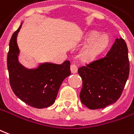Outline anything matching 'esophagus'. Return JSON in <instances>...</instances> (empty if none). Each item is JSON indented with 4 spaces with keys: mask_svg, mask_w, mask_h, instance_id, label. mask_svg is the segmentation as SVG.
Returning <instances> with one entry per match:
<instances>
[{
    "mask_svg": "<svg viewBox=\"0 0 134 134\" xmlns=\"http://www.w3.org/2000/svg\"><path fill=\"white\" fill-rule=\"evenodd\" d=\"M70 70H71V72L75 74V73L77 72V67L76 66L75 64H71L70 66Z\"/></svg>",
    "mask_w": 134,
    "mask_h": 134,
    "instance_id": "obj_1",
    "label": "esophagus"
}]
</instances>
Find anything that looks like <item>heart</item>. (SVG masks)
Wrapping results in <instances>:
<instances>
[{"label": "heart", "mask_w": 134, "mask_h": 134, "mask_svg": "<svg viewBox=\"0 0 134 134\" xmlns=\"http://www.w3.org/2000/svg\"><path fill=\"white\" fill-rule=\"evenodd\" d=\"M81 42L85 44L80 54V58L84 62H90L103 54L110 44L108 34H101L98 31H90L85 34Z\"/></svg>", "instance_id": "1"}]
</instances>
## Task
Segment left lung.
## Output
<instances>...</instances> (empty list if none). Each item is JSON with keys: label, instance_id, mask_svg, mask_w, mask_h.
I'll list each match as a JSON object with an SVG mask.
<instances>
[{"label": "left lung", "instance_id": "8db88e82", "mask_svg": "<svg viewBox=\"0 0 134 134\" xmlns=\"http://www.w3.org/2000/svg\"><path fill=\"white\" fill-rule=\"evenodd\" d=\"M129 70L126 43L122 38H116L105 57L78 69L82 79V103L95 110L115 103L124 90Z\"/></svg>", "mask_w": 134, "mask_h": 134}]
</instances>
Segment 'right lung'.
Here are the masks:
<instances>
[{"mask_svg": "<svg viewBox=\"0 0 134 134\" xmlns=\"http://www.w3.org/2000/svg\"><path fill=\"white\" fill-rule=\"evenodd\" d=\"M21 24L9 42L7 67L10 87L20 100L36 108L52 105L64 79L70 75V61L62 64H40L36 69H26L19 63V49L16 38Z\"/></svg>", "mask_w": 134, "mask_h": 134, "instance_id": "right-lung-1", "label": "right lung"}]
</instances>
